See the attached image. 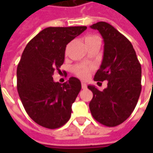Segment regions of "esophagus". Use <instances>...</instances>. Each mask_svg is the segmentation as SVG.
I'll use <instances>...</instances> for the list:
<instances>
[{
	"instance_id": "1",
	"label": "esophagus",
	"mask_w": 153,
	"mask_h": 153,
	"mask_svg": "<svg viewBox=\"0 0 153 153\" xmlns=\"http://www.w3.org/2000/svg\"><path fill=\"white\" fill-rule=\"evenodd\" d=\"M81 85H82V88H83V89H85V88H87L86 83H84V82H82Z\"/></svg>"
}]
</instances>
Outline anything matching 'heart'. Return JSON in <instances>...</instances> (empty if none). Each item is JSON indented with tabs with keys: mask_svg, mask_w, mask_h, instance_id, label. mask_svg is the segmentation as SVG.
I'll return each instance as SVG.
<instances>
[{
	"mask_svg": "<svg viewBox=\"0 0 153 153\" xmlns=\"http://www.w3.org/2000/svg\"><path fill=\"white\" fill-rule=\"evenodd\" d=\"M97 38H99L97 36L94 35H91V36H88L85 38V43H88V42ZM93 70V67L91 65H78L74 67V73L75 74L77 77H79L81 79H87L90 75V73Z\"/></svg>",
	"mask_w": 153,
	"mask_h": 153,
	"instance_id": "1",
	"label": "heart"
}]
</instances>
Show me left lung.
<instances>
[{"label":"left lung","instance_id":"8db88e82","mask_svg":"<svg viewBox=\"0 0 153 153\" xmlns=\"http://www.w3.org/2000/svg\"><path fill=\"white\" fill-rule=\"evenodd\" d=\"M98 30L104 42V53L100 69L94 76L97 83L107 80V87L93 92L89 102L93 118L102 125L114 127L126 120L134 111L141 93V65L131 42L106 22L90 26Z\"/></svg>","mask_w":153,"mask_h":153}]
</instances>
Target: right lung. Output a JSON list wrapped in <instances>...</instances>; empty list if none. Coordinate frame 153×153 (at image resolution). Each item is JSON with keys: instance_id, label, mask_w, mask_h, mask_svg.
I'll use <instances>...</instances> for the list:
<instances>
[{"instance_id": "obj_1", "label": "right lung", "mask_w": 153, "mask_h": 153, "mask_svg": "<svg viewBox=\"0 0 153 153\" xmlns=\"http://www.w3.org/2000/svg\"><path fill=\"white\" fill-rule=\"evenodd\" d=\"M86 29V26L49 27L23 51L17 67L19 96L29 117L42 127L60 128L70 120L81 82L71 77L61 84L54 82L52 75L63 65L67 44Z\"/></svg>"}]
</instances>
